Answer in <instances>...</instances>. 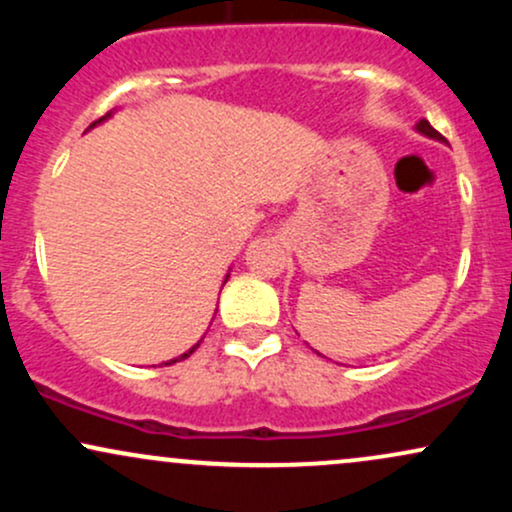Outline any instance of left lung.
I'll return each instance as SVG.
<instances>
[{
    "label": "left lung",
    "mask_w": 512,
    "mask_h": 512,
    "mask_svg": "<svg viewBox=\"0 0 512 512\" xmlns=\"http://www.w3.org/2000/svg\"><path fill=\"white\" fill-rule=\"evenodd\" d=\"M416 132L426 134V137H431V139H438V142H445V137H443V134L436 132V129L431 127V122H428V120H421L419 125H416Z\"/></svg>",
    "instance_id": "1"
}]
</instances>
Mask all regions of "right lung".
I'll return each mask as SVG.
<instances>
[{"instance_id": "obj_1", "label": "right lung", "mask_w": 512, "mask_h": 512, "mask_svg": "<svg viewBox=\"0 0 512 512\" xmlns=\"http://www.w3.org/2000/svg\"><path fill=\"white\" fill-rule=\"evenodd\" d=\"M108 117H110V113H108V115H105V117H101V120H96V122H93V125H91V127H96V125H98V122L108 120ZM226 281H228V274H226V279H223V284H226ZM197 346H199V342H197L195 346H192V349H190V351H185V354H182V356H178V358H173V361H168V363H166V366H170V363H175V361H185V358H187V356H190V354H192V351H195V349H197Z\"/></svg>"}]
</instances>
